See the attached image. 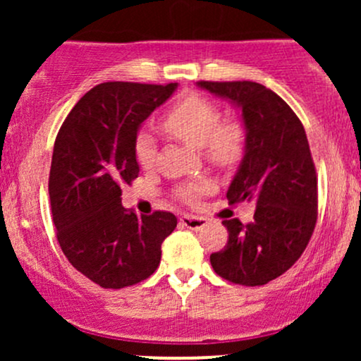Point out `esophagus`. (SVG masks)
Segmentation results:
<instances>
[{
	"mask_svg": "<svg viewBox=\"0 0 361 361\" xmlns=\"http://www.w3.org/2000/svg\"><path fill=\"white\" fill-rule=\"evenodd\" d=\"M181 224L186 227V229H192V231H200L204 229L207 221L204 217H195V215H183L180 219Z\"/></svg>",
	"mask_w": 361,
	"mask_h": 361,
	"instance_id": "1",
	"label": "esophagus"
}]
</instances>
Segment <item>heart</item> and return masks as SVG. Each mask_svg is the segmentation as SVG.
I'll return each instance as SVG.
<instances>
[{
	"mask_svg": "<svg viewBox=\"0 0 361 361\" xmlns=\"http://www.w3.org/2000/svg\"><path fill=\"white\" fill-rule=\"evenodd\" d=\"M161 127L169 135L195 149H204L207 159L219 166H231L243 156L246 130L238 120L221 122V110L212 100L190 93L180 98L161 120ZM135 159L144 169L156 161V139L151 132L140 130L134 142ZM207 188L200 180L181 188V197L195 198Z\"/></svg>",
	"mask_w": 361,
	"mask_h": 361,
	"instance_id": "heart-1",
	"label": "heart"
}]
</instances>
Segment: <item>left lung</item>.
<instances>
[{
  "mask_svg": "<svg viewBox=\"0 0 361 361\" xmlns=\"http://www.w3.org/2000/svg\"><path fill=\"white\" fill-rule=\"evenodd\" d=\"M198 88L241 111L246 146L227 190L231 204L251 202L255 221H224L226 247L210 255L222 279L256 287L279 279L300 258L317 221V176L304 126L267 86L198 81Z\"/></svg>",
  "mask_w": 361,
  "mask_h": 361,
  "instance_id": "left-lung-1",
  "label": "left lung"
}]
</instances>
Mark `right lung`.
Wrapping results in <instances>:
<instances>
[{"label":"right lung","mask_w":361,"mask_h":361,"mask_svg":"<svg viewBox=\"0 0 361 361\" xmlns=\"http://www.w3.org/2000/svg\"><path fill=\"white\" fill-rule=\"evenodd\" d=\"M176 88L102 82L74 105L56 137L49 197L57 241L69 263L103 288L151 276L178 224L171 212L137 215L122 207V186L139 176L135 135Z\"/></svg>","instance_id":"add662e5"}]
</instances>
